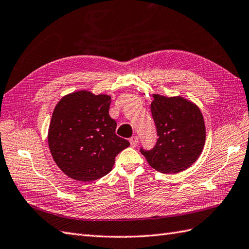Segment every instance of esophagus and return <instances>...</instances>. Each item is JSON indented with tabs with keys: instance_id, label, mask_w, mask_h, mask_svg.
I'll return each instance as SVG.
<instances>
[{
	"instance_id": "34e87169",
	"label": "esophagus",
	"mask_w": 249,
	"mask_h": 249,
	"mask_svg": "<svg viewBox=\"0 0 249 249\" xmlns=\"http://www.w3.org/2000/svg\"><path fill=\"white\" fill-rule=\"evenodd\" d=\"M129 142H130V145H131L132 147H135V146H137V145H138V143H139V138H138L137 136L131 137V138L129 139Z\"/></svg>"
}]
</instances>
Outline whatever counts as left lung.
I'll return each mask as SVG.
<instances>
[{
	"instance_id": "1",
	"label": "left lung",
	"mask_w": 249,
	"mask_h": 249,
	"mask_svg": "<svg viewBox=\"0 0 249 249\" xmlns=\"http://www.w3.org/2000/svg\"><path fill=\"white\" fill-rule=\"evenodd\" d=\"M151 104L158 140L151 151L140 149L148 164L164 174L187 170L198 159L206 141L200 109L182 96L153 94Z\"/></svg>"
}]
</instances>
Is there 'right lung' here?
Here are the masks:
<instances>
[{"label":"right lung","instance_id":"right-lung-1","mask_svg":"<svg viewBox=\"0 0 249 249\" xmlns=\"http://www.w3.org/2000/svg\"><path fill=\"white\" fill-rule=\"evenodd\" d=\"M110 100V95L80 90L63 96L52 114L51 154L59 169L75 180L88 182L107 175L117 155L129 146L115 135Z\"/></svg>","mask_w":249,"mask_h":249}]
</instances>
